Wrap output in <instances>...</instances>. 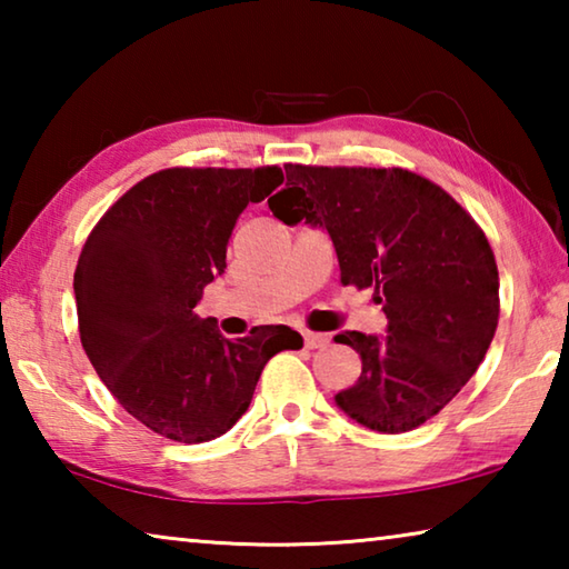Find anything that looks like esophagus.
Here are the masks:
<instances>
[{
    "instance_id": "obj_1",
    "label": "esophagus",
    "mask_w": 569,
    "mask_h": 569,
    "mask_svg": "<svg viewBox=\"0 0 569 569\" xmlns=\"http://www.w3.org/2000/svg\"><path fill=\"white\" fill-rule=\"evenodd\" d=\"M329 333H313V331H306L303 333V343L306 349H323V346H329Z\"/></svg>"
}]
</instances>
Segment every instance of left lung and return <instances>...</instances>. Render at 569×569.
I'll use <instances>...</instances> for the list:
<instances>
[{"label":"left lung","instance_id":"left-lung-1","mask_svg":"<svg viewBox=\"0 0 569 569\" xmlns=\"http://www.w3.org/2000/svg\"><path fill=\"white\" fill-rule=\"evenodd\" d=\"M278 220L331 236L341 283L373 288L383 336L343 331L361 377L336 407L381 435L417 429L475 377L495 339L499 273L487 236L449 192L403 168L286 166Z\"/></svg>","mask_w":569,"mask_h":569}]
</instances>
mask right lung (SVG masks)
<instances>
[{
    "label": "right lung",
    "instance_id": "1",
    "mask_svg": "<svg viewBox=\"0 0 569 569\" xmlns=\"http://www.w3.org/2000/svg\"><path fill=\"white\" fill-rule=\"evenodd\" d=\"M283 182L281 168H168L132 186L84 243L74 271L80 341L122 409L160 437L210 441L243 417L263 366L301 349L288 326L238 341L200 319L203 288L248 203Z\"/></svg>",
    "mask_w": 569,
    "mask_h": 569
}]
</instances>
